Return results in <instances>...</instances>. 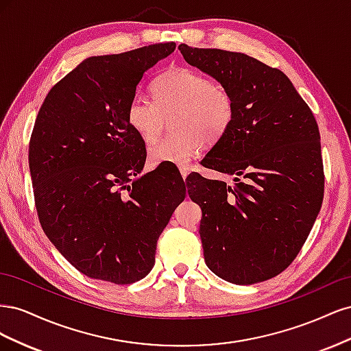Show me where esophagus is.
Instances as JSON below:
<instances>
[{"label": "esophagus", "instance_id": "34e87169", "mask_svg": "<svg viewBox=\"0 0 351 351\" xmlns=\"http://www.w3.org/2000/svg\"><path fill=\"white\" fill-rule=\"evenodd\" d=\"M189 173H190V168H189L187 165H182V167H180V174H182L183 180H186V177L189 176Z\"/></svg>", "mask_w": 351, "mask_h": 351}]
</instances>
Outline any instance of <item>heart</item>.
<instances>
[{
	"instance_id": "1",
	"label": "heart",
	"mask_w": 351,
	"mask_h": 351,
	"mask_svg": "<svg viewBox=\"0 0 351 351\" xmlns=\"http://www.w3.org/2000/svg\"><path fill=\"white\" fill-rule=\"evenodd\" d=\"M154 101L134 97L125 110L130 129L145 142L161 133L165 119L176 132L154 142L147 149L151 164L183 165L200 145L210 146L222 139L236 115L231 93L195 70L169 69L152 83Z\"/></svg>"
}]
</instances>
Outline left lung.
I'll return each mask as SVG.
<instances>
[{
	"mask_svg": "<svg viewBox=\"0 0 351 351\" xmlns=\"http://www.w3.org/2000/svg\"><path fill=\"white\" fill-rule=\"evenodd\" d=\"M187 64L227 89L236 104L228 132L202 165L234 184L187 177L202 209L205 263L219 278L249 285L277 277L294 261L324 199L321 136L290 79L241 52L178 45Z\"/></svg>",
	"mask_w": 351,
	"mask_h": 351,
	"instance_id": "obj_1",
	"label": "left lung"
}]
</instances>
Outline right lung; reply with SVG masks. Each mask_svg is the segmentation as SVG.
<instances>
[{
  "label": "right lung",
  "instance_id": "add662e5",
  "mask_svg": "<svg viewBox=\"0 0 351 351\" xmlns=\"http://www.w3.org/2000/svg\"><path fill=\"white\" fill-rule=\"evenodd\" d=\"M174 42L83 60L49 90L29 145L40 226L89 278L132 284L155 265L156 241L186 197L176 169L141 174L145 142L125 120L145 73Z\"/></svg>",
  "mask_w": 351,
  "mask_h": 351
}]
</instances>
